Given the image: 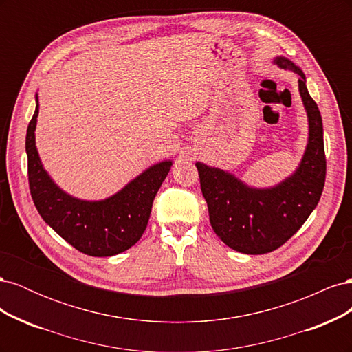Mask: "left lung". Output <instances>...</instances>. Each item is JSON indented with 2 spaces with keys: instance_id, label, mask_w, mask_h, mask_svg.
Returning a JSON list of instances; mask_svg holds the SVG:
<instances>
[{
  "instance_id": "8db88e82",
  "label": "left lung",
  "mask_w": 352,
  "mask_h": 352,
  "mask_svg": "<svg viewBox=\"0 0 352 352\" xmlns=\"http://www.w3.org/2000/svg\"><path fill=\"white\" fill-rule=\"evenodd\" d=\"M273 63L300 76L308 141L295 172L274 186L254 188L226 170L195 163L212 230L229 248L251 255L278 250L300 230L317 207L326 179L322 116L308 94L305 74L286 57Z\"/></svg>"
}]
</instances>
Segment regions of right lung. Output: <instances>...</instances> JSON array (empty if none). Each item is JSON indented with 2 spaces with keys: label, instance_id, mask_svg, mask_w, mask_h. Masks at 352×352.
<instances>
[{
  "label": "right lung",
  "instance_id": "obj_1",
  "mask_svg": "<svg viewBox=\"0 0 352 352\" xmlns=\"http://www.w3.org/2000/svg\"><path fill=\"white\" fill-rule=\"evenodd\" d=\"M35 100L36 109L26 133V154L30 195L41 217L72 247L92 257H110L129 250L145 232L153 201L173 162L164 160L153 164L105 199L74 198L42 166L35 142L38 94Z\"/></svg>",
  "mask_w": 352,
  "mask_h": 352
}]
</instances>
